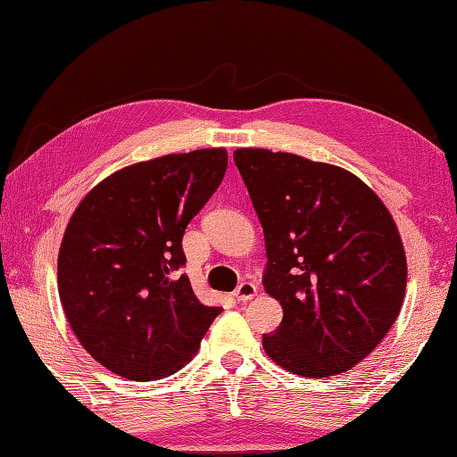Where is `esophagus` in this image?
I'll return each instance as SVG.
<instances>
[{
  "label": "esophagus",
  "instance_id": "obj_1",
  "mask_svg": "<svg viewBox=\"0 0 457 457\" xmlns=\"http://www.w3.org/2000/svg\"><path fill=\"white\" fill-rule=\"evenodd\" d=\"M254 295H257V285L254 283H251V281H243L241 285L237 287V291H235V297L238 299V301H243V303H246V301H251Z\"/></svg>",
  "mask_w": 457,
  "mask_h": 457
}]
</instances>
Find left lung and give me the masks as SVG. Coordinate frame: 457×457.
Returning a JSON list of instances; mask_svg holds the SVG:
<instances>
[{
    "label": "left lung",
    "instance_id": "left-lung-1",
    "mask_svg": "<svg viewBox=\"0 0 457 457\" xmlns=\"http://www.w3.org/2000/svg\"><path fill=\"white\" fill-rule=\"evenodd\" d=\"M265 233L262 285L283 307L265 353L319 379L355 367L402 311L407 261L381 198L341 166L291 152L235 150Z\"/></svg>",
    "mask_w": 457,
    "mask_h": 457
}]
</instances>
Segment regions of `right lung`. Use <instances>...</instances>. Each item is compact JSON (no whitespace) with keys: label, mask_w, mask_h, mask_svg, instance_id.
<instances>
[{"label":"right lung","mask_w":457,"mask_h":457,"mask_svg":"<svg viewBox=\"0 0 457 457\" xmlns=\"http://www.w3.org/2000/svg\"><path fill=\"white\" fill-rule=\"evenodd\" d=\"M224 148L136 162L87 192L58 254V291L71 331L120 378H168L196 353L220 307L196 299L184 228L227 172Z\"/></svg>","instance_id":"add662e5"}]
</instances>
